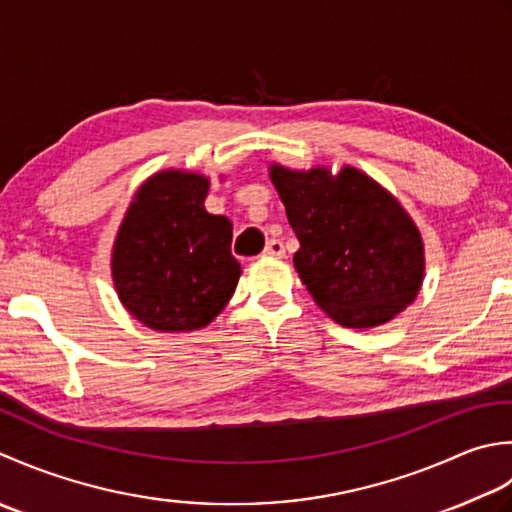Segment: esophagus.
Listing matches in <instances>:
<instances>
[{"label":"esophagus","mask_w":512,"mask_h":512,"mask_svg":"<svg viewBox=\"0 0 512 512\" xmlns=\"http://www.w3.org/2000/svg\"><path fill=\"white\" fill-rule=\"evenodd\" d=\"M263 256H271V258H283L285 256V245L283 241H278V238H271L267 243Z\"/></svg>","instance_id":"34e87169"}]
</instances>
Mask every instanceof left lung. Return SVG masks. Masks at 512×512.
<instances>
[{
    "instance_id": "left-lung-1",
    "label": "left lung",
    "mask_w": 512,
    "mask_h": 512,
    "mask_svg": "<svg viewBox=\"0 0 512 512\" xmlns=\"http://www.w3.org/2000/svg\"><path fill=\"white\" fill-rule=\"evenodd\" d=\"M271 181L300 241L298 276L342 327L367 329L398 316L424 276V247L395 198L356 168L291 172Z\"/></svg>"
}]
</instances>
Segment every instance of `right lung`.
<instances>
[{
	"instance_id": "obj_1",
	"label": "right lung",
	"mask_w": 512,
	"mask_h": 512,
	"mask_svg": "<svg viewBox=\"0 0 512 512\" xmlns=\"http://www.w3.org/2000/svg\"><path fill=\"white\" fill-rule=\"evenodd\" d=\"M210 183L179 170L152 176L119 227L112 276L123 307L154 331H192L232 298L241 265L232 223L205 210Z\"/></svg>"
}]
</instances>
